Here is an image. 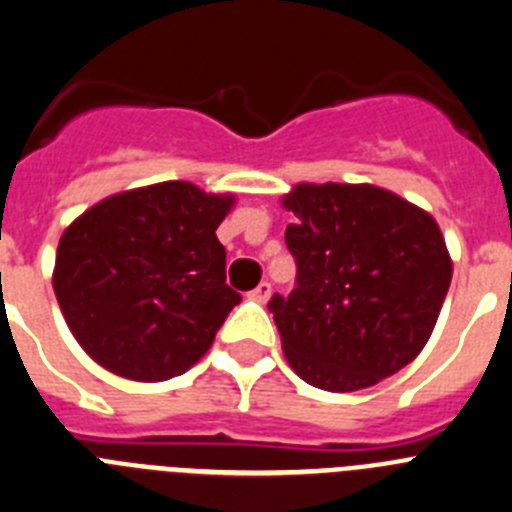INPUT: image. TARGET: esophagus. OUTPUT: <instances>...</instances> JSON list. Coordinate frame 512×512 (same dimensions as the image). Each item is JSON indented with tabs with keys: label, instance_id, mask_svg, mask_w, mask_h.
Segmentation results:
<instances>
[{
	"label": "esophagus",
	"instance_id": "34e87169",
	"mask_svg": "<svg viewBox=\"0 0 512 512\" xmlns=\"http://www.w3.org/2000/svg\"><path fill=\"white\" fill-rule=\"evenodd\" d=\"M270 295H272V285L267 283V280H262V283L252 290V298H255L257 303H267V300H270Z\"/></svg>",
	"mask_w": 512,
	"mask_h": 512
}]
</instances>
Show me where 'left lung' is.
Wrapping results in <instances>:
<instances>
[{
  "mask_svg": "<svg viewBox=\"0 0 512 512\" xmlns=\"http://www.w3.org/2000/svg\"><path fill=\"white\" fill-rule=\"evenodd\" d=\"M283 204L298 272L267 308L295 374L341 394L412 364L452 280L437 222L371 184H298Z\"/></svg>",
  "mask_w": 512,
  "mask_h": 512,
  "instance_id": "obj_1",
  "label": "left lung"
}]
</instances>
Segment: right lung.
<instances>
[{"instance_id":"right-lung-1","label":"right lung","mask_w":512,"mask_h":512,"mask_svg":"<svg viewBox=\"0 0 512 512\" xmlns=\"http://www.w3.org/2000/svg\"><path fill=\"white\" fill-rule=\"evenodd\" d=\"M232 197L189 181L123 191L75 219L57 245V303L93 361L133 381L184 374L242 295L217 227Z\"/></svg>"}]
</instances>
